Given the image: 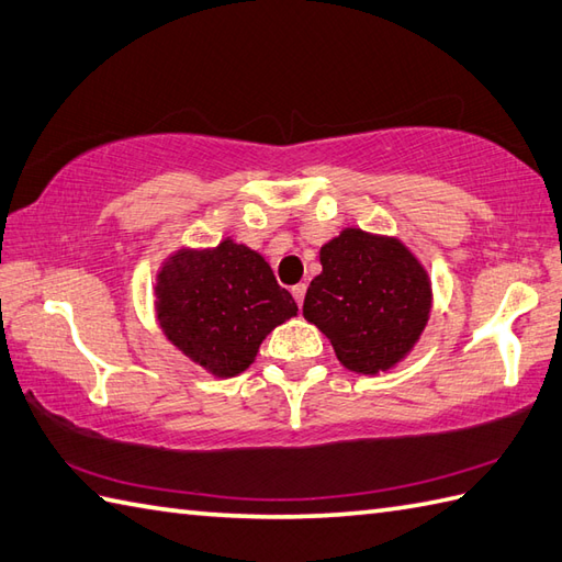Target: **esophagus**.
<instances>
[{
  "label": "esophagus",
  "mask_w": 562,
  "mask_h": 562,
  "mask_svg": "<svg viewBox=\"0 0 562 562\" xmlns=\"http://www.w3.org/2000/svg\"><path fill=\"white\" fill-rule=\"evenodd\" d=\"M293 297H295V303H297V307H303V301H305V293H307V285L305 283H297V285H293Z\"/></svg>",
  "instance_id": "esophagus-1"
}]
</instances>
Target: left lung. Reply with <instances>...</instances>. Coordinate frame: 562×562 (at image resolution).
I'll list each match as a JSON object with an SVG mask.
<instances>
[{"label": "left lung", "mask_w": 562, "mask_h": 562, "mask_svg": "<svg viewBox=\"0 0 562 562\" xmlns=\"http://www.w3.org/2000/svg\"><path fill=\"white\" fill-rule=\"evenodd\" d=\"M322 273L303 303L307 322L327 336L336 358L363 375L402 360L430 315V281L394 238L346 228L319 249Z\"/></svg>", "instance_id": "obj_1"}]
</instances>
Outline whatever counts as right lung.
I'll return each mask as SVG.
<instances>
[{"label": "right lung", "mask_w": 562, "mask_h": 562, "mask_svg": "<svg viewBox=\"0 0 562 562\" xmlns=\"http://www.w3.org/2000/svg\"><path fill=\"white\" fill-rule=\"evenodd\" d=\"M156 313L168 339L194 363L233 378L252 363L267 334L297 313L255 249L223 240L180 249L158 273Z\"/></svg>", "instance_id": "right-lung-1"}]
</instances>
